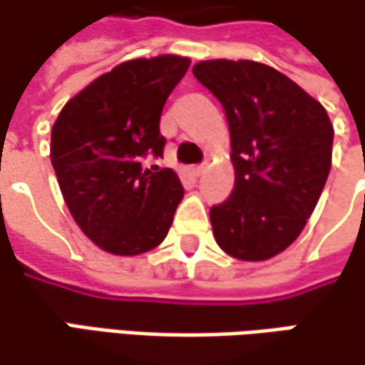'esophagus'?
Returning <instances> with one entry per match:
<instances>
[{
	"instance_id": "1",
	"label": "esophagus",
	"mask_w": 365,
	"mask_h": 365,
	"mask_svg": "<svg viewBox=\"0 0 365 365\" xmlns=\"http://www.w3.org/2000/svg\"><path fill=\"white\" fill-rule=\"evenodd\" d=\"M190 173H192L194 178H200V175L205 173V165H194V167H190Z\"/></svg>"
}]
</instances>
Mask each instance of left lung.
Here are the masks:
<instances>
[{
    "mask_svg": "<svg viewBox=\"0 0 365 365\" xmlns=\"http://www.w3.org/2000/svg\"><path fill=\"white\" fill-rule=\"evenodd\" d=\"M223 106L236 171L227 200L211 207L217 245L242 261H265L303 232L326 185L334 129L309 93L252 60L192 68Z\"/></svg>",
    "mask_w": 365,
    "mask_h": 365,
    "instance_id": "8db88e82",
    "label": "left lung"
}]
</instances>
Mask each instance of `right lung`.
Listing matches in <instances>:
<instances>
[{
	"instance_id": "1",
	"label": "right lung",
	"mask_w": 365,
	"mask_h": 365,
	"mask_svg": "<svg viewBox=\"0 0 365 365\" xmlns=\"http://www.w3.org/2000/svg\"><path fill=\"white\" fill-rule=\"evenodd\" d=\"M190 60L140 58L118 64L77 93L51 129V165L64 202L83 234L115 255L158 247L183 187L163 158V106Z\"/></svg>"
}]
</instances>
